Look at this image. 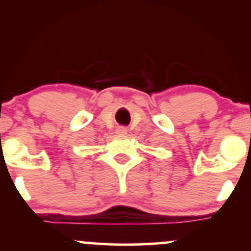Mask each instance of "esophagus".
<instances>
[{"label": "esophagus", "instance_id": "34e87169", "mask_svg": "<svg viewBox=\"0 0 251 251\" xmlns=\"http://www.w3.org/2000/svg\"><path fill=\"white\" fill-rule=\"evenodd\" d=\"M117 132H118V134H127V129H126L125 127H118Z\"/></svg>", "mask_w": 251, "mask_h": 251}]
</instances>
